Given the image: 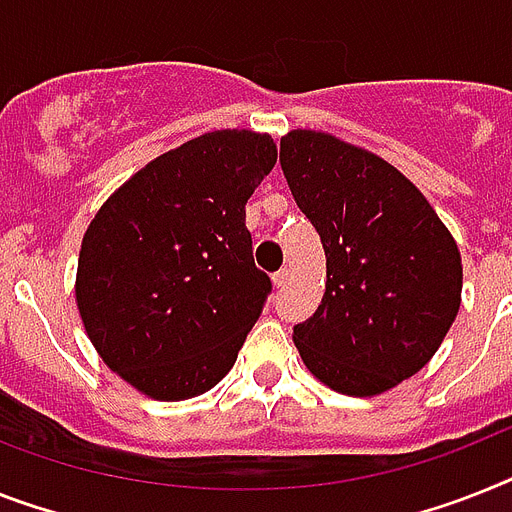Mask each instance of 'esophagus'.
I'll return each instance as SVG.
<instances>
[{
  "mask_svg": "<svg viewBox=\"0 0 512 512\" xmlns=\"http://www.w3.org/2000/svg\"><path fill=\"white\" fill-rule=\"evenodd\" d=\"M272 280H274V285H277V287H285L287 280H290V269L285 266V269H280V272H274Z\"/></svg>",
  "mask_w": 512,
  "mask_h": 512,
  "instance_id": "obj_1",
  "label": "esophagus"
}]
</instances>
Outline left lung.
I'll return each instance as SVG.
<instances>
[{
  "instance_id": "8db88e82",
  "label": "left lung",
  "mask_w": 512,
  "mask_h": 512,
  "mask_svg": "<svg viewBox=\"0 0 512 512\" xmlns=\"http://www.w3.org/2000/svg\"><path fill=\"white\" fill-rule=\"evenodd\" d=\"M280 164L327 253L324 298L295 324V348L329 390L382 395L424 369L453 327L458 243L424 193L361 146L290 130Z\"/></svg>"
}]
</instances>
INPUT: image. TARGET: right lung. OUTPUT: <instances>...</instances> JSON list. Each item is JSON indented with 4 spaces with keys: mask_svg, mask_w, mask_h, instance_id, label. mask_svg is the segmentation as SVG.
<instances>
[{
    "mask_svg": "<svg viewBox=\"0 0 512 512\" xmlns=\"http://www.w3.org/2000/svg\"><path fill=\"white\" fill-rule=\"evenodd\" d=\"M274 162L272 135L204 133L156 156L91 219L75 303L101 361L143 395L196 398L232 369L272 290L246 204Z\"/></svg>",
    "mask_w": 512,
    "mask_h": 512,
    "instance_id": "1",
    "label": "right lung"
}]
</instances>
